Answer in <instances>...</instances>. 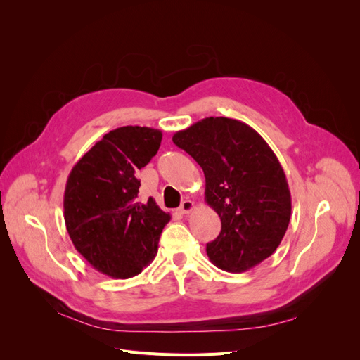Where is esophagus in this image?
<instances>
[{"instance_id": "34e87169", "label": "esophagus", "mask_w": 360, "mask_h": 360, "mask_svg": "<svg viewBox=\"0 0 360 360\" xmlns=\"http://www.w3.org/2000/svg\"><path fill=\"white\" fill-rule=\"evenodd\" d=\"M193 207H195L193 201L184 200V201L181 202V205L179 207V213H180V214H188V213H191V212L193 210Z\"/></svg>"}]
</instances>
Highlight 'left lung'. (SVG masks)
I'll use <instances>...</instances> for the list:
<instances>
[{"instance_id":"obj_1","label":"left lung","mask_w":360,"mask_h":360,"mask_svg":"<svg viewBox=\"0 0 360 360\" xmlns=\"http://www.w3.org/2000/svg\"><path fill=\"white\" fill-rule=\"evenodd\" d=\"M204 171L205 202L222 230L207 243L212 263L242 274L275 252L291 216L285 172L257 130L226 117H207L172 136Z\"/></svg>"}]
</instances>
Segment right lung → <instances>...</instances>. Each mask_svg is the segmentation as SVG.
<instances>
[{"label":"right lung","mask_w":360,"mask_h":360,"mask_svg":"<svg viewBox=\"0 0 360 360\" xmlns=\"http://www.w3.org/2000/svg\"><path fill=\"white\" fill-rule=\"evenodd\" d=\"M162 132L123 126L86 151L64 189V222L76 250L103 275L132 278L155 259L171 214L153 198L138 200L136 169L160 147Z\"/></svg>","instance_id":"1"}]
</instances>
